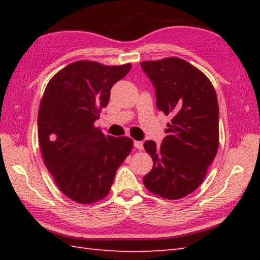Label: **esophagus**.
<instances>
[{
    "label": "esophagus",
    "mask_w": 260,
    "mask_h": 260,
    "mask_svg": "<svg viewBox=\"0 0 260 260\" xmlns=\"http://www.w3.org/2000/svg\"><path fill=\"white\" fill-rule=\"evenodd\" d=\"M134 146H135V148H137V150H143V142L135 141L134 142Z\"/></svg>",
    "instance_id": "34e87169"
}]
</instances>
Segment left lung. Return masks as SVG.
Instances as JSON below:
<instances>
[{
	"instance_id": "obj_1",
	"label": "left lung",
	"mask_w": 260,
	"mask_h": 260,
	"mask_svg": "<svg viewBox=\"0 0 260 260\" xmlns=\"http://www.w3.org/2000/svg\"><path fill=\"white\" fill-rule=\"evenodd\" d=\"M156 106L172 119L161 146L144 143L153 169L143 182L153 194L178 200L201 185L219 147V106L208 77L183 59L142 61Z\"/></svg>"
}]
</instances>
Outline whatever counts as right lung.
Segmentation results:
<instances>
[{
    "mask_svg": "<svg viewBox=\"0 0 260 260\" xmlns=\"http://www.w3.org/2000/svg\"><path fill=\"white\" fill-rule=\"evenodd\" d=\"M131 68L80 60L66 66L46 87L38 114L43 162L60 191L77 203L103 200L133 147L129 137L106 136L95 127L112 87Z\"/></svg>",
    "mask_w": 260,
    "mask_h": 260,
    "instance_id": "1",
    "label": "right lung"
}]
</instances>
